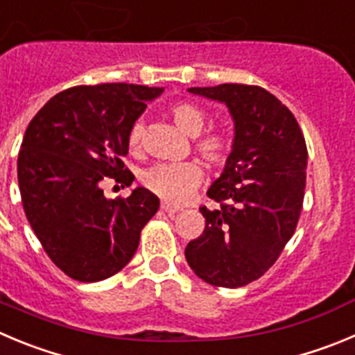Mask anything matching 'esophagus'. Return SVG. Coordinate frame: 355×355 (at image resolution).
<instances>
[{"label":"esophagus","instance_id":"34e87169","mask_svg":"<svg viewBox=\"0 0 355 355\" xmlns=\"http://www.w3.org/2000/svg\"><path fill=\"white\" fill-rule=\"evenodd\" d=\"M161 208L164 211H166L168 215H175L177 214V211H180L182 208L180 207H177V205H171V203H168V201H162L161 203Z\"/></svg>","mask_w":355,"mask_h":355}]
</instances>
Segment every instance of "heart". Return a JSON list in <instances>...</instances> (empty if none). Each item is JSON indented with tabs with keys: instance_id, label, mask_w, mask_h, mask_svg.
<instances>
[{
	"instance_id": "b5f03b06",
	"label": "heart",
	"mask_w": 355,
	"mask_h": 355,
	"mask_svg": "<svg viewBox=\"0 0 355 355\" xmlns=\"http://www.w3.org/2000/svg\"><path fill=\"white\" fill-rule=\"evenodd\" d=\"M170 115L175 124L184 132L194 138V148L207 164L210 166H223L231 154V138L223 131H208L200 135L207 122V114L196 103L177 101L170 107ZM141 132L144 125L135 122L129 129L128 147L131 152L140 150ZM203 171L196 162H175V164H157L145 171L144 185L150 193L157 194L162 200L171 203H182L193 194L194 189L200 185Z\"/></svg>"
}]
</instances>
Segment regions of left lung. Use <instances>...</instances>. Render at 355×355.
Instances as JSON below:
<instances>
[{
  "label": "left lung",
  "instance_id": "obj_1",
  "mask_svg": "<svg viewBox=\"0 0 355 355\" xmlns=\"http://www.w3.org/2000/svg\"><path fill=\"white\" fill-rule=\"evenodd\" d=\"M189 92L226 103L233 150L201 207L205 231L185 259L201 280L236 289L263 277L294 234L306 185V144L293 112L257 85L220 84Z\"/></svg>",
  "mask_w": 355,
  "mask_h": 355
}]
</instances>
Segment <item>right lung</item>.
Returning a JSON list of instances; mask_svg holds the SVG:
<instances>
[{"mask_svg": "<svg viewBox=\"0 0 355 355\" xmlns=\"http://www.w3.org/2000/svg\"><path fill=\"white\" fill-rule=\"evenodd\" d=\"M161 87L77 85L49 99L29 122L17 159L22 207L52 263L78 282H99L137 252L159 198L137 187L107 200L103 182L129 187L128 135Z\"/></svg>", "mask_w": 355, "mask_h": 355, "instance_id": "add662e5", "label": "right lung"}]
</instances>
